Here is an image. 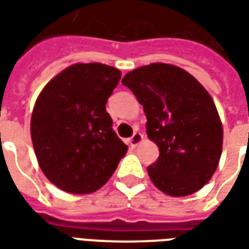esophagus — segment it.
<instances>
[{"label":"esophagus","instance_id":"esophagus-1","mask_svg":"<svg viewBox=\"0 0 249 249\" xmlns=\"http://www.w3.org/2000/svg\"><path fill=\"white\" fill-rule=\"evenodd\" d=\"M142 139H144V136H142V133H140V132H136V133H133V136L129 139V144L132 147H137V145L142 142Z\"/></svg>","mask_w":249,"mask_h":249}]
</instances>
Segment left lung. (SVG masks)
Here are the masks:
<instances>
[{
	"instance_id": "left-lung-1",
	"label": "left lung",
	"mask_w": 249,
	"mask_h": 249,
	"mask_svg": "<svg viewBox=\"0 0 249 249\" xmlns=\"http://www.w3.org/2000/svg\"><path fill=\"white\" fill-rule=\"evenodd\" d=\"M142 105L147 135L159 148L148 175L159 190L185 197L213 177L222 152V124L210 94L180 67L152 63L123 78Z\"/></svg>"
}]
</instances>
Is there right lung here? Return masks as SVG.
<instances>
[{
    "label": "right lung",
    "instance_id": "1",
    "mask_svg": "<svg viewBox=\"0 0 249 249\" xmlns=\"http://www.w3.org/2000/svg\"><path fill=\"white\" fill-rule=\"evenodd\" d=\"M120 78L121 71L112 66L76 63L37 97L31 119L35 154L41 171L60 190H98L126 154L105 107Z\"/></svg>",
    "mask_w": 249,
    "mask_h": 249
}]
</instances>
